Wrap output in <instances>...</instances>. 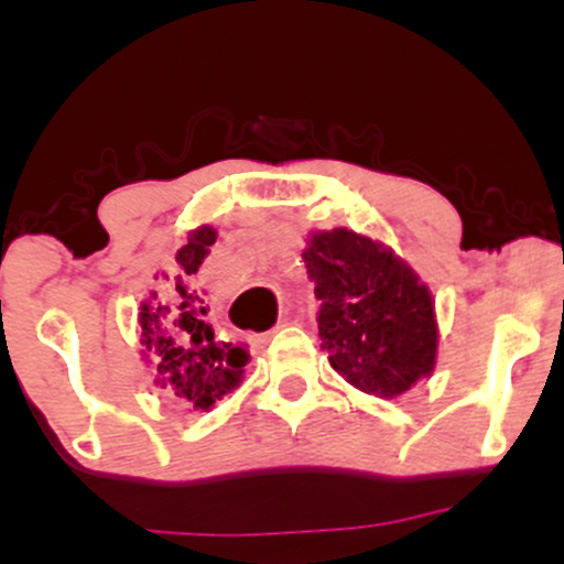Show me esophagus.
I'll use <instances>...</instances> for the list:
<instances>
[{
	"label": "esophagus",
	"instance_id": "34e87169",
	"mask_svg": "<svg viewBox=\"0 0 564 564\" xmlns=\"http://www.w3.org/2000/svg\"><path fill=\"white\" fill-rule=\"evenodd\" d=\"M286 326V318L283 321H278V326L273 328V332H278V328H283ZM268 339H270V334H262V336H257V345H268Z\"/></svg>",
	"mask_w": 564,
	"mask_h": 564
}]
</instances>
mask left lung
Returning <instances> with one entry per match:
<instances>
[{
  "label": "left lung",
  "mask_w": 564,
  "mask_h": 564,
  "mask_svg": "<svg viewBox=\"0 0 564 564\" xmlns=\"http://www.w3.org/2000/svg\"><path fill=\"white\" fill-rule=\"evenodd\" d=\"M302 260L323 300L321 347L334 371L377 398H400L432 377L435 300L392 246L347 228L310 230Z\"/></svg>",
  "instance_id": "1"
}]
</instances>
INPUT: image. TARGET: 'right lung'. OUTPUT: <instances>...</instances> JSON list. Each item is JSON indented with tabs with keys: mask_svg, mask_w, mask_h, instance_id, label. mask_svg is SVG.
Masks as SVG:
<instances>
[{
	"mask_svg": "<svg viewBox=\"0 0 564 564\" xmlns=\"http://www.w3.org/2000/svg\"><path fill=\"white\" fill-rule=\"evenodd\" d=\"M217 241V228L198 225L161 273V291L140 302V355L151 366L153 384L187 411H209L236 390L246 371V349L223 341L206 321L196 286L198 268ZM159 278V275H156Z\"/></svg>",
	"mask_w": 564,
	"mask_h": 564,
	"instance_id": "right-lung-1",
	"label": "right lung"
}]
</instances>
